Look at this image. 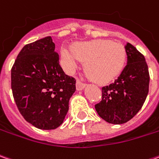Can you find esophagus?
Returning <instances> with one entry per match:
<instances>
[{
    "label": "esophagus",
    "instance_id": "obj_1",
    "mask_svg": "<svg viewBox=\"0 0 159 159\" xmlns=\"http://www.w3.org/2000/svg\"><path fill=\"white\" fill-rule=\"evenodd\" d=\"M84 87H85L84 83L81 82L80 80H77V81H76V90H83V89H84Z\"/></svg>",
    "mask_w": 159,
    "mask_h": 159
}]
</instances>
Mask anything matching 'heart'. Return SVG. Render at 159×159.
Segmentation results:
<instances>
[{
	"mask_svg": "<svg viewBox=\"0 0 159 159\" xmlns=\"http://www.w3.org/2000/svg\"><path fill=\"white\" fill-rule=\"evenodd\" d=\"M61 55L70 70L80 61L85 62L90 77L99 84H107L117 77L123 70L127 53L125 47L109 39H94L75 44L72 51L63 48Z\"/></svg>",
	"mask_w": 159,
	"mask_h": 159,
	"instance_id": "heart-1",
	"label": "heart"
}]
</instances>
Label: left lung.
<instances>
[{
	"label": "left lung",
	"instance_id": "left-lung-1",
	"mask_svg": "<svg viewBox=\"0 0 159 159\" xmlns=\"http://www.w3.org/2000/svg\"><path fill=\"white\" fill-rule=\"evenodd\" d=\"M128 64L118 79L102 87V99L95 105L98 115L112 124L130 120L142 108L149 92L150 74L144 56L131 44L125 46Z\"/></svg>",
	"mask_w": 159,
	"mask_h": 159
}]
</instances>
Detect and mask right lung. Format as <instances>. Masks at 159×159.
I'll use <instances>...</instances> for the list:
<instances>
[{
  "label": "right lung",
  "mask_w": 159,
  "mask_h": 159,
  "mask_svg": "<svg viewBox=\"0 0 159 159\" xmlns=\"http://www.w3.org/2000/svg\"><path fill=\"white\" fill-rule=\"evenodd\" d=\"M51 37L25 45L11 69L16 105L26 121L39 129L61 126L75 91V79L64 73Z\"/></svg>",
  "instance_id": "add662e5"
}]
</instances>
